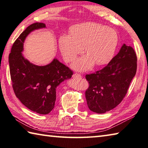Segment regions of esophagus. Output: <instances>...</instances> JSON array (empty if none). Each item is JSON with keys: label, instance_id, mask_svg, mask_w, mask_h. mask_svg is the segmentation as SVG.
Returning <instances> with one entry per match:
<instances>
[{"label": "esophagus", "instance_id": "1", "mask_svg": "<svg viewBox=\"0 0 148 148\" xmlns=\"http://www.w3.org/2000/svg\"><path fill=\"white\" fill-rule=\"evenodd\" d=\"M81 77V75L79 73H77L73 75V78H77V77Z\"/></svg>", "mask_w": 148, "mask_h": 148}]
</instances>
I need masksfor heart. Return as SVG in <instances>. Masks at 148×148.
<instances>
[{"label":"heart","mask_w":148,"mask_h":148,"mask_svg":"<svg viewBox=\"0 0 148 148\" xmlns=\"http://www.w3.org/2000/svg\"><path fill=\"white\" fill-rule=\"evenodd\" d=\"M115 30L96 23H85L71 27L70 35H62L59 38V47L66 62L75 60L83 52L87 55L75 62V69L90 68L94 62L97 65L107 63L114 54L118 45Z\"/></svg>","instance_id":"1"}]
</instances>
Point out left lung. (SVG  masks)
Wrapping results in <instances>:
<instances>
[{"instance_id": "1", "label": "left lung", "mask_w": 148, "mask_h": 148, "mask_svg": "<svg viewBox=\"0 0 148 148\" xmlns=\"http://www.w3.org/2000/svg\"><path fill=\"white\" fill-rule=\"evenodd\" d=\"M136 69L134 50L124 44L106 67L94 73L86 74L89 87L85 96L90 110L103 113L117 106L127 94Z\"/></svg>"}]
</instances>
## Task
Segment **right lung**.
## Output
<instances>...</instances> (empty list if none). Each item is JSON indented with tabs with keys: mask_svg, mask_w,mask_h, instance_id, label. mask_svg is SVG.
<instances>
[{
	"mask_svg": "<svg viewBox=\"0 0 148 148\" xmlns=\"http://www.w3.org/2000/svg\"><path fill=\"white\" fill-rule=\"evenodd\" d=\"M46 27L43 23H34L20 34L9 54L10 73L14 93L29 110L48 114L54 108L56 87L73 75L72 70L57 59L45 66L31 64L23 58V42L31 31Z\"/></svg>",
	"mask_w": 148,
	"mask_h": 148,
	"instance_id": "add662e5",
	"label": "right lung"
}]
</instances>
